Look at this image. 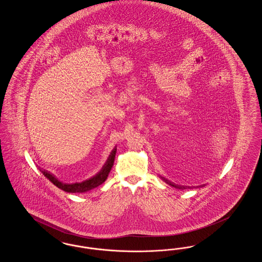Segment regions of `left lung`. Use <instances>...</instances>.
<instances>
[{"label": "left lung", "instance_id": "8db88e82", "mask_svg": "<svg viewBox=\"0 0 262 262\" xmlns=\"http://www.w3.org/2000/svg\"><path fill=\"white\" fill-rule=\"evenodd\" d=\"M163 181L165 182V183H167V184H169L170 186H172V187H177V188H186L185 187H181V186H177V185H174V184H173V183H171L170 181H168V180H166V179H164V178H162Z\"/></svg>", "mask_w": 262, "mask_h": 262}]
</instances>
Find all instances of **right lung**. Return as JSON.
Wrapping results in <instances>:
<instances>
[{
    "label": "right lung",
    "instance_id": "1",
    "mask_svg": "<svg viewBox=\"0 0 262 262\" xmlns=\"http://www.w3.org/2000/svg\"><path fill=\"white\" fill-rule=\"evenodd\" d=\"M117 152V148L115 147L112 150L107 162L104 164L103 168L101 169L98 174H95L94 177L88 179L86 181H83L81 183H75V184H66L62 183L61 181H59L55 176L51 174L50 172L46 171V170H41L40 171L43 173V174L52 182L56 187L61 188L62 190L67 191V192H85L92 188L98 187L100 185H102L108 178V174L110 173L111 169H112L113 165H114V160H115V155Z\"/></svg>",
    "mask_w": 262,
    "mask_h": 262
}]
</instances>
